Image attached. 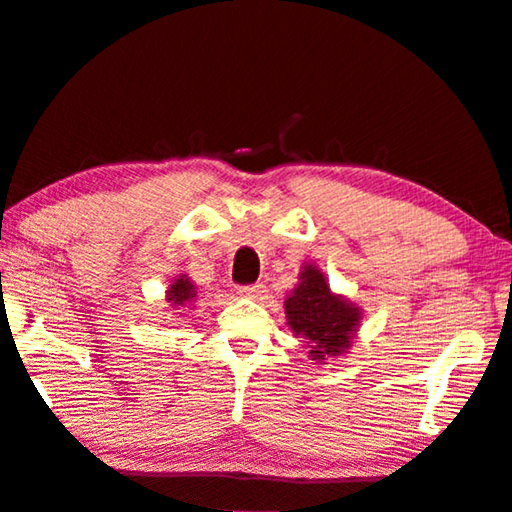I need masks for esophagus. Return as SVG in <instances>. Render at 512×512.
<instances>
[{
    "mask_svg": "<svg viewBox=\"0 0 512 512\" xmlns=\"http://www.w3.org/2000/svg\"><path fill=\"white\" fill-rule=\"evenodd\" d=\"M239 296H244V298H253V300H259V298H264L266 296V287L262 282H257V284H246V287H239Z\"/></svg>",
    "mask_w": 512,
    "mask_h": 512,
    "instance_id": "obj_1",
    "label": "esophagus"
}]
</instances>
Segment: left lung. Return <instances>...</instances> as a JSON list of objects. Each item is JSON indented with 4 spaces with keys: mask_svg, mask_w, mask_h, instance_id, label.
I'll return each mask as SVG.
<instances>
[{
    "mask_svg": "<svg viewBox=\"0 0 512 512\" xmlns=\"http://www.w3.org/2000/svg\"><path fill=\"white\" fill-rule=\"evenodd\" d=\"M284 309L289 327L311 343V359L336 357L350 348V339L359 325V309L334 296L316 266H305L300 284L284 302Z\"/></svg>",
    "mask_w": 512,
    "mask_h": 512,
    "instance_id": "8db88e82",
    "label": "left lung"
}]
</instances>
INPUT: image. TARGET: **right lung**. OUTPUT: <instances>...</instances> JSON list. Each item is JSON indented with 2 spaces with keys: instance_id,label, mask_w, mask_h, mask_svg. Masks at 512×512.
Wrapping results in <instances>:
<instances>
[{
  "instance_id": "1",
  "label": "right lung",
  "mask_w": 512,
  "mask_h": 512,
  "mask_svg": "<svg viewBox=\"0 0 512 512\" xmlns=\"http://www.w3.org/2000/svg\"><path fill=\"white\" fill-rule=\"evenodd\" d=\"M194 296H196L194 284L180 275L178 280L171 284V289L167 293V302H171V305H178V307H185L187 302H192Z\"/></svg>"
}]
</instances>
